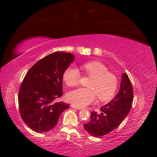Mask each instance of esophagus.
<instances>
[{"instance_id": "34e87169", "label": "esophagus", "mask_w": 157, "mask_h": 157, "mask_svg": "<svg viewBox=\"0 0 157 157\" xmlns=\"http://www.w3.org/2000/svg\"><path fill=\"white\" fill-rule=\"evenodd\" d=\"M71 107H72V108H74V109H77V110H82V108H80V107H77V106H76V105H73V104H72V105H71Z\"/></svg>"}]
</instances>
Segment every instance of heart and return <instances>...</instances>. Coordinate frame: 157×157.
I'll return each mask as SVG.
<instances>
[{
  "mask_svg": "<svg viewBox=\"0 0 157 157\" xmlns=\"http://www.w3.org/2000/svg\"><path fill=\"white\" fill-rule=\"evenodd\" d=\"M82 71L91 80L89 88H79L70 91L66 95L69 102L77 107H85L95 101L97 97L101 102L111 100L115 95L118 86V80L102 63L91 61L82 64ZM63 79L68 86H77L80 82V74L75 66H70L64 71Z\"/></svg>",
  "mask_w": 157,
  "mask_h": 157,
  "instance_id": "heart-1",
  "label": "heart"
}]
</instances>
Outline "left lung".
I'll return each mask as SVG.
<instances>
[{
  "instance_id": "1",
  "label": "left lung",
  "mask_w": 157,
  "mask_h": 157,
  "mask_svg": "<svg viewBox=\"0 0 157 157\" xmlns=\"http://www.w3.org/2000/svg\"><path fill=\"white\" fill-rule=\"evenodd\" d=\"M134 100L133 87L126 73L122 74L120 89L116 97L100 108V113L93 111L89 123L84 124L85 130L91 136L100 137L116 129L125 120Z\"/></svg>"
}]
</instances>
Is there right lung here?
I'll use <instances>...</instances> for the list:
<instances>
[{
    "label": "right lung",
    "mask_w": 157,
    "mask_h": 157,
    "mask_svg": "<svg viewBox=\"0 0 157 157\" xmlns=\"http://www.w3.org/2000/svg\"><path fill=\"white\" fill-rule=\"evenodd\" d=\"M74 60L71 53L54 52L37 61L23 79L18 93L20 113L35 132L53 129L63 111L69 108L54 100L63 95V75Z\"/></svg>",
    "instance_id": "1"
}]
</instances>
